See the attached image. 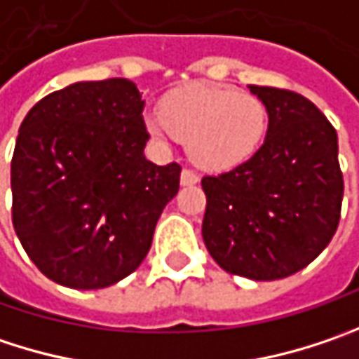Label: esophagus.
I'll return each instance as SVG.
<instances>
[{
  "label": "esophagus",
  "instance_id": "34e87169",
  "mask_svg": "<svg viewBox=\"0 0 359 359\" xmlns=\"http://www.w3.org/2000/svg\"><path fill=\"white\" fill-rule=\"evenodd\" d=\"M198 173L196 171H192V169H184L182 171V184L184 186H192V184H198Z\"/></svg>",
  "mask_w": 359,
  "mask_h": 359
}]
</instances>
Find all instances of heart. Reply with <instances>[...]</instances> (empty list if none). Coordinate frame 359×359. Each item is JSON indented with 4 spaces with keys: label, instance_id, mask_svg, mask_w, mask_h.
Here are the masks:
<instances>
[{
    "label": "heart",
    "instance_id": "obj_1",
    "mask_svg": "<svg viewBox=\"0 0 359 359\" xmlns=\"http://www.w3.org/2000/svg\"><path fill=\"white\" fill-rule=\"evenodd\" d=\"M147 128L155 139L175 135L196 165L220 171L255 153L268 128V108L253 93L192 86L167 97L163 116H147Z\"/></svg>",
    "mask_w": 359,
    "mask_h": 359
}]
</instances>
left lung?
<instances>
[{
    "mask_svg": "<svg viewBox=\"0 0 359 359\" xmlns=\"http://www.w3.org/2000/svg\"><path fill=\"white\" fill-rule=\"evenodd\" d=\"M249 90L268 108V135L251 159L202 177V237L224 271L280 280L306 268L337 231L344 200L337 133L296 91Z\"/></svg>",
    "mask_w": 359,
    "mask_h": 359,
    "instance_id": "obj_1",
    "label": "left lung"
}]
</instances>
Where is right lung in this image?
I'll use <instances>...</instances> for the list:
<instances>
[{"label": "right lung", "mask_w": 359, "mask_h": 359, "mask_svg": "<svg viewBox=\"0 0 359 359\" xmlns=\"http://www.w3.org/2000/svg\"><path fill=\"white\" fill-rule=\"evenodd\" d=\"M144 102L128 79L81 81L26 114L12 157V222L53 282L97 290L133 273L180 190L182 165L142 151Z\"/></svg>", "instance_id": "add662e5"}]
</instances>
